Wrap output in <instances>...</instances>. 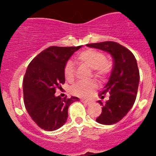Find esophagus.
I'll return each instance as SVG.
<instances>
[{"label":"esophagus","instance_id":"1","mask_svg":"<svg viewBox=\"0 0 156 156\" xmlns=\"http://www.w3.org/2000/svg\"><path fill=\"white\" fill-rule=\"evenodd\" d=\"M81 101L82 102V103H86V104H87V105H90V103H91V102L90 101V100H85V99H81Z\"/></svg>","mask_w":156,"mask_h":156}]
</instances>
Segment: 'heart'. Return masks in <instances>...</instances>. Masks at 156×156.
<instances>
[{"label":"heart","instance_id":"obj_1","mask_svg":"<svg viewBox=\"0 0 156 156\" xmlns=\"http://www.w3.org/2000/svg\"><path fill=\"white\" fill-rule=\"evenodd\" d=\"M75 60L80 65L85 66L92 69L94 76L98 79L103 80L108 76L112 70V64L104 53L96 49H86L82 50L75 56ZM63 73L65 78L68 81H73L75 75V69L71 61L66 63ZM97 87V83L94 81L89 82H78L71 88V92L75 96L86 97Z\"/></svg>","mask_w":156,"mask_h":156}]
</instances>
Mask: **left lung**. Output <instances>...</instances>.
Listing matches in <instances>:
<instances>
[{
	"instance_id": "obj_1",
	"label": "left lung",
	"mask_w": 156,
	"mask_h": 156,
	"mask_svg": "<svg viewBox=\"0 0 156 156\" xmlns=\"http://www.w3.org/2000/svg\"><path fill=\"white\" fill-rule=\"evenodd\" d=\"M87 47L108 52L114 60L112 74L100 95L109 93V100L101 106L102 113L96 121L102 125H113L122 120L136 100L140 72L133 53L117 42L104 41L89 44Z\"/></svg>"
}]
</instances>
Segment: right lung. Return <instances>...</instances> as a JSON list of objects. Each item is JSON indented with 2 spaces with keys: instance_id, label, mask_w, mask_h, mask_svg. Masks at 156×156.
<instances>
[{
  "instance_id": "right-lung-1",
  "label": "right lung",
  "mask_w": 156,
  "mask_h": 156,
  "mask_svg": "<svg viewBox=\"0 0 156 156\" xmlns=\"http://www.w3.org/2000/svg\"><path fill=\"white\" fill-rule=\"evenodd\" d=\"M78 47L52 46L31 60L23 78V97L30 117L43 130H55L66 123L69 106L78 97H55L65 83L63 69Z\"/></svg>"
}]
</instances>
